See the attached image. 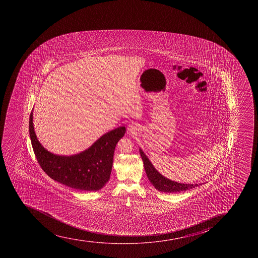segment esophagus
I'll list each match as a JSON object with an SVG mask.
<instances>
[{"label": "esophagus", "mask_w": 258, "mask_h": 258, "mask_svg": "<svg viewBox=\"0 0 258 258\" xmlns=\"http://www.w3.org/2000/svg\"><path fill=\"white\" fill-rule=\"evenodd\" d=\"M127 131H128L130 133L134 134L136 132V127L133 124H130L128 125V127H127Z\"/></svg>", "instance_id": "esophagus-1"}]
</instances>
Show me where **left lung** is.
Instances as JSON below:
<instances>
[{
  "label": "left lung",
  "instance_id": "left-lung-1",
  "mask_svg": "<svg viewBox=\"0 0 258 258\" xmlns=\"http://www.w3.org/2000/svg\"><path fill=\"white\" fill-rule=\"evenodd\" d=\"M141 158L143 160L144 167L146 170L147 177L156 189L163 192H179V191H186L188 189L194 188L199 186V184L180 183L176 181H171L159 173L158 171L154 167L148 157L144 153L143 151L140 149ZM201 185V184H200Z\"/></svg>",
  "mask_w": 258,
  "mask_h": 258
}]
</instances>
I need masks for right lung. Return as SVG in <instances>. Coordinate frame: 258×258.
<instances>
[{
    "instance_id": "add662e5",
    "label": "right lung",
    "mask_w": 258,
    "mask_h": 258,
    "mask_svg": "<svg viewBox=\"0 0 258 258\" xmlns=\"http://www.w3.org/2000/svg\"><path fill=\"white\" fill-rule=\"evenodd\" d=\"M125 127L105 134L90 148L74 156H58L45 150L37 139L29 117V135L36 158L43 171L54 181L81 191H97L109 180L115 147L124 136Z\"/></svg>"
}]
</instances>
